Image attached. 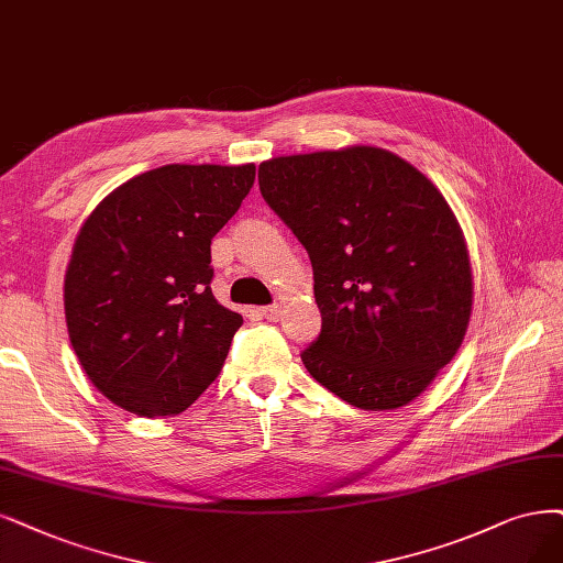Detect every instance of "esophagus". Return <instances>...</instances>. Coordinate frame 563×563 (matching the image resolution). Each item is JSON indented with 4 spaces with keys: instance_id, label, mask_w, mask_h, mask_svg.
I'll return each instance as SVG.
<instances>
[{
    "instance_id": "1",
    "label": "esophagus",
    "mask_w": 563,
    "mask_h": 563,
    "mask_svg": "<svg viewBox=\"0 0 563 563\" xmlns=\"http://www.w3.org/2000/svg\"><path fill=\"white\" fill-rule=\"evenodd\" d=\"M260 316L264 318V320H268V322H278L280 318H283V308L280 306H264V308H260Z\"/></svg>"
}]
</instances>
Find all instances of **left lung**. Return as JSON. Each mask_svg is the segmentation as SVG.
<instances>
[{
	"label": "left lung",
	"mask_w": 563,
	"mask_h": 563,
	"mask_svg": "<svg viewBox=\"0 0 563 563\" xmlns=\"http://www.w3.org/2000/svg\"><path fill=\"white\" fill-rule=\"evenodd\" d=\"M260 190L313 264L310 376L362 410L418 399L473 310L466 239L439 187L385 148L347 145L262 162Z\"/></svg>",
	"instance_id": "8db88e82"
}]
</instances>
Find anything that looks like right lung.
<instances>
[{
    "label": "right lung",
    "instance_id": "right-lung-1",
    "mask_svg": "<svg viewBox=\"0 0 563 563\" xmlns=\"http://www.w3.org/2000/svg\"><path fill=\"white\" fill-rule=\"evenodd\" d=\"M255 183V164H166L103 197L65 276L69 341L122 410L164 418L211 385L243 324L211 292V241Z\"/></svg>",
    "mask_w": 563,
    "mask_h": 563
}]
</instances>
